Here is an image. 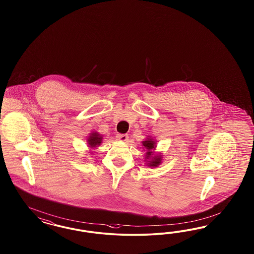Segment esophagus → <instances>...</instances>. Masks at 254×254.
Listing matches in <instances>:
<instances>
[{
  "instance_id": "esophagus-1",
  "label": "esophagus",
  "mask_w": 254,
  "mask_h": 254,
  "mask_svg": "<svg viewBox=\"0 0 254 254\" xmlns=\"http://www.w3.org/2000/svg\"><path fill=\"white\" fill-rule=\"evenodd\" d=\"M116 138L117 139H119V140H121V141H126V140H127L128 139V135L127 134H117L116 135Z\"/></svg>"
}]
</instances>
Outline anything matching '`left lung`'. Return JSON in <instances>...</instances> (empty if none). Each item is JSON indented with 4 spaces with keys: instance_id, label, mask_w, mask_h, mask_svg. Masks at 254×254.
Instances as JSON below:
<instances>
[{
    "instance_id": "8db88e82",
    "label": "left lung",
    "mask_w": 254,
    "mask_h": 254,
    "mask_svg": "<svg viewBox=\"0 0 254 254\" xmlns=\"http://www.w3.org/2000/svg\"><path fill=\"white\" fill-rule=\"evenodd\" d=\"M142 144H143L144 148L148 151L146 154V158H150L151 154H153V151L154 150L155 142H154L153 139L148 138L146 140L142 141ZM152 158L153 159H151V161H149V163H148L149 167L154 168V167H157L161 163V157L160 156H154V157H152Z\"/></svg>"
}]
</instances>
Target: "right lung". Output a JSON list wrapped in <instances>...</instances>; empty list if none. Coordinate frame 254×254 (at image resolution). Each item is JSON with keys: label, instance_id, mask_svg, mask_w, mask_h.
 Wrapping results in <instances>:
<instances>
[{"label": "right lung", "instance_id": "obj_1", "mask_svg": "<svg viewBox=\"0 0 254 254\" xmlns=\"http://www.w3.org/2000/svg\"><path fill=\"white\" fill-rule=\"evenodd\" d=\"M101 140H102V137L100 136V134H98L97 132H94L91 133V135L89 136V138L87 139L88 141V144L91 148H95V147L100 145L101 143Z\"/></svg>", "mask_w": 254, "mask_h": 254}]
</instances>
